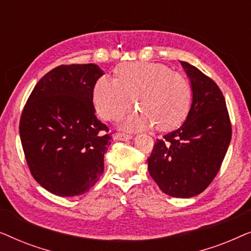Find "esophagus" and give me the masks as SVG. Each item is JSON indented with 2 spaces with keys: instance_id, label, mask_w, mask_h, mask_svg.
I'll return each instance as SVG.
<instances>
[{
  "instance_id": "esophagus-1",
  "label": "esophagus",
  "mask_w": 251,
  "mask_h": 251,
  "mask_svg": "<svg viewBox=\"0 0 251 251\" xmlns=\"http://www.w3.org/2000/svg\"><path fill=\"white\" fill-rule=\"evenodd\" d=\"M132 136L128 135V133H122V132H116L114 135V139L116 140H129L131 139Z\"/></svg>"
}]
</instances>
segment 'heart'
Masks as SVG:
<instances>
[{"mask_svg":"<svg viewBox=\"0 0 251 251\" xmlns=\"http://www.w3.org/2000/svg\"><path fill=\"white\" fill-rule=\"evenodd\" d=\"M138 109L123 123L130 130L155 125L168 130L185 119L190 111L192 91L186 77L154 63H129L116 70V80L101 76L94 88L92 100L105 121L121 119L133 105Z\"/></svg>","mask_w":251,"mask_h":251,"instance_id":"b5f03b06","label":"heart"}]
</instances>
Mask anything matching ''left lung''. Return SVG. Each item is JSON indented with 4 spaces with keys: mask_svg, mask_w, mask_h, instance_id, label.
Here are the masks:
<instances>
[{
    "mask_svg": "<svg viewBox=\"0 0 251 251\" xmlns=\"http://www.w3.org/2000/svg\"><path fill=\"white\" fill-rule=\"evenodd\" d=\"M191 80V109L179 128L156 139L147 159L151 177L170 197L200 194L221 169L232 137L226 101L214 80L180 61Z\"/></svg>",
    "mask_w": 251,
    "mask_h": 251,
    "instance_id": "left-lung-1",
    "label": "left lung"
}]
</instances>
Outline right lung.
Returning <instances> with one entry per match:
<instances>
[{
	"instance_id": "right-lung-1",
	"label": "right lung",
	"mask_w": 251,
	"mask_h": 251,
	"mask_svg": "<svg viewBox=\"0 0 251 251\" xmlns=\"http://www.w3.org/2000/svg\"><path fill=\"white\" fill-rule=\"evenodd\" d=\"M102 74L95 64L58 66L37 82L23 109L19 133L27 166L52 194L87 193L104 173L112 136L92 102Z\"/></svg>"
}]
</instances>
